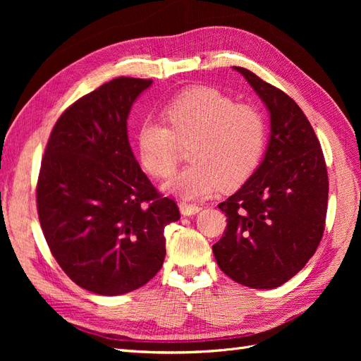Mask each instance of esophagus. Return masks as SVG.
I'll return each mask as SVG.
<instances>
[{"instance_id":"obj_1","label":"esophagus","mask_w":361,"mask_h":361,"mask_svg":"<svg viewBox=\"0 0 361 361\" xmlns=\"http://www.w3.org/2000/svg\"><path fill=\"white\" fill-rule=\"evenodd\" d=\"M179 209H180V212H182L183 215H188V216H190V215L199 214L202 207H199L197 204H190V203L180 202V203H179Z\"/></svg>"}]
</instances>
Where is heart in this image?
I'll return each instance as SVG.
<instances>
[{"instance_id": "1", "label": "heart", "mask_w": 361, "mask_h": 361, "mask_svg": "<svg viewBox=\"0 0 361 361\" xmlns=\"http://www.w3.org/2000/svg\"><path fill=\"white\" fill-rule=\"evenodd\" d=\"M170 126L146 117L137 130V152L143 169L169 178L176 169L180 143H191L194 162L164 185L183 199L207 197L218 188H233L256 170L267 147V120L259 108L236 104L211 87L182 93L166 106Z\"/></svg>"}]
</instances>
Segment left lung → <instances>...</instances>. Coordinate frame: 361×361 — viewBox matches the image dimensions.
<instances>
[{"mask_svg": "<svg viewBox=\"0 0 361 361\" xmlns=\"http://www.w3.org/2000/svg\"><path fill=\"white\" fill-rule=\"evenodd\" d=\"M233 69L265 104L271 134L260 166L218 204L227 227L212 251L239 285L272 289L301 271L321 243L329 174L319 140L297 102L248 69Z\"/></svg>", "mask_w": 361, "mask_h": 361, "instance_id": "obj_1", "label": "left lung"}]
</instances>
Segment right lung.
<instances>
[{"instance_id": "obj_1", "label": "right lung", "mask_w": 361, "mask_h": 361, "mask_svg": "<svg viewBox=\"0 0 361 361\" xmlns=\"http://www.w3.org/2000/svg\"><path fill=\"white\" fill-rule=\"evenodd\" d=\"M150 85L120 76L82 96L57 120L40 166L37 212L52 256L76 285L108 297L155 277L164 228L180 218L129 145L128 116Z\"/></svg>"}]
</instances>
